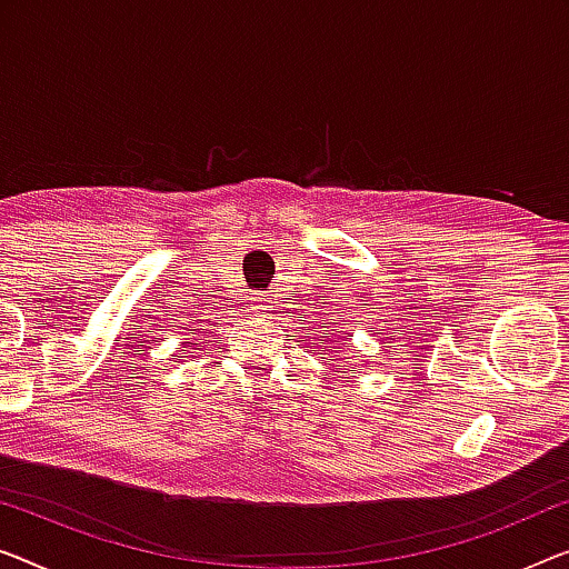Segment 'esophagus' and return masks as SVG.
I'll return each instance as SVG.
<instances>
[{
	"label": "esophagus",
	"instance_id": "obj_1",
	"mask_svg": "<svg viewBox=\"0 0 569 569\" xmlns=\"http://www.w3.org/2000/svg\"><path fill=\"white\" fill-rule=\"evenodd\" d=\"M256 309H258L260 313L268 311V299H266V296H256Z\"/></svg>",
	"mask_w": 569,
	"mask_h": 569
}]
</instances>
